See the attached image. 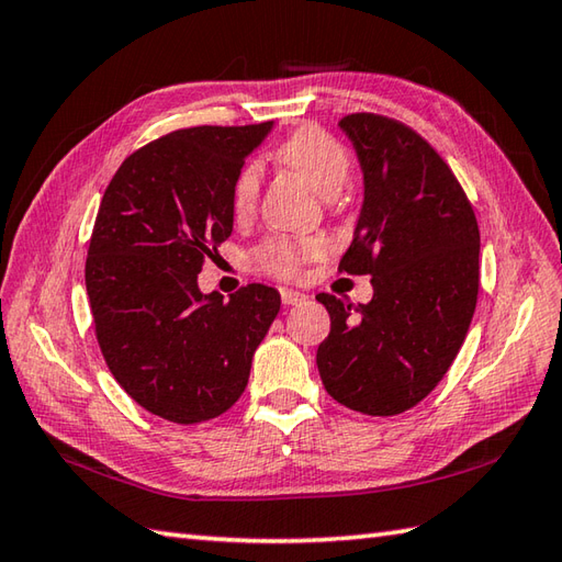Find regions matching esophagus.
Listing matches in <instances>:
<instances>
[{"label": "esophagus", "mask_w": 562, "mask_h": 562, "mask_svg": "<svg viewBox=\"0 0 562 562\" xmlns=\"http://www.w3.org/2000/svg\"><path fill=\"white\" fill-rule=\"evenodd\" d=\"M280 300H282V304L284 306H294V304H300V302H304L306 296L302 294V292H296V290H280Z\"/></svg>", "instance_id": "34e87169"}]
</instances>
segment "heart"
Here are the masks:
<instances>
[{"instance_id":"heart-1","label":"heart","mask_w":562,"mask_h":562,"mask_svg":"<svg viewBox=\"0 0 562 562\" xmlns=\"http://www.w3.org/2000/svg\"><path fill=\"white\" fill-rule=\"evenodd\" d=\"M288 169L312 186L321 195H336L340 186L348 181L350 154L338 137L318 125H302L284 137L274 151ZM260 193V169L258 164H246L238 171L232 207L236 217H248L254 212ZM328 254V241L324 236H284L274 234L262 241L250 260L254 266L280 280H296L308 262L321 260Z\"/></svg>"}]
</instances>
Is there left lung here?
<instances>
[{
	"label": "left lung",
	"mask_w": 562,
	"mask_h": 562,
	"mask_svg": "<svg viewBox=\"0 0 562 562\" xmlns=\"http://www.w3.org/2000/svg\"><path fill=\"white\" fill-rule=\"evenodd\" d=\"M364 171V202L338 270L372 274L369 304L321 292L330 333L326 391L364 415L411 411L447 374L479 302L481 232L449 164L413 127L376 113L340 121Z\"/></svg>",
	"instance_id": "1"
}]
</instances>
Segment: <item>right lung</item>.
Segmentation results:
<instances>
[{
  "instance_id": "obj_1",
  "label": "right lung",
  "mask_w": 562,
  "mask_h": 562,
  "mask_svg": "<svg viewBox=\"0 0 562 562\" xmlns=\"http://www.w3.org/2000/svg\"><path fill=\"white\" fill-rule=\"evenodd\" d=\"M272 123L164 135L105 188L87 256L97 340L127 396L176 425L226 413L280 312L278 290L202 294L198 272L232 236V190Z\"/></svg>"
}]
</instances>
